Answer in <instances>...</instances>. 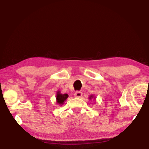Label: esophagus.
Wrapping results in <instances>:
<instances>
[{"mask_svg": "<svg viewBox=\"0 0 149 149\" xmlns=\"http://www.w3.org/2000/svg\"><path fill=\"white\" fill-rule=\"evenodd\" d=\"M82 95H83V93L81 91H76L74 94V96L75 97H76V98H81V97L82 96Z\"/></svg>", "mask_w": 149, "mask_h": 149, "instance_id": "esophagus-1", "label": "esophagus"}]
</instances>
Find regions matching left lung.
I'll return each instance as SVG.
<instances>
[{"label":"left lung","mask_w":149,"mask_h":149,"mask_svg":"<svg viewBox=\"0 0 149 149\" xmlns=\"http://www.w3.org/2000/svg\"><path fill=\"white\" fill-rule=\"evenodd\" d=\"M93 98V96H92V95H91V96H90V97H89V99L91 100V99ZM94 99H95V98H94Z\"/></svg>","instance_id":"1"}]
</instances>
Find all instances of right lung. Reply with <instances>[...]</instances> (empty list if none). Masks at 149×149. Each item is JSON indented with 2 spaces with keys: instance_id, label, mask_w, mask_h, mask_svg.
Here are the masks:
<instances>
[{
  "instance_id": "1",
  "label": "right lung",
  "mask_w": 149,
  "mask_h": 149,
  "mask_svg": "<svg viewBox=\"0 0 149 149\" xmlns=\"http://www.w3.org/2000/svg\"><path fill=\"white\" fill-rule=\"evenodd\" d=\"M68 98V95L67 94H62L60 91L57 92V94H56V103L58 104L59 105H62L63 104H64V102L66 101V100Z\"/></svg>"
}]
</instances>
